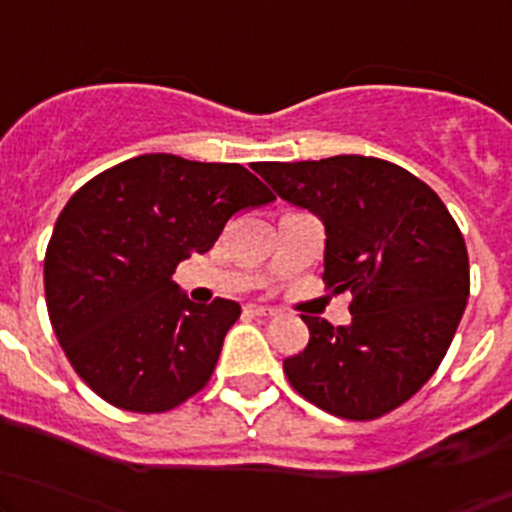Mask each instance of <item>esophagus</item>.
<instances>
[{
  "label": "esophagus",
  "instance_id": "1",
  "mask_svg": "<svg viewBox=\"0 0 512 512\" xmlns=\"http://www.w3.org/2000/svg\"><path fill=\"white\" fill-rule=\"evenodd\" d=\"M247 312L255 314V317H275L277 309L265 307V304H247Z\"/></svg>",
  "mask_w": 512,
  "mask_h": 512
}]
</instances>
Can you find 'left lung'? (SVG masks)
<instances>
[{
    "instance_id": "8db88e82",
    "label": "left lung",
    "mask_w": 512,
    "mask_h": 512,
    "mask_svg": "<svg viewBox=\"0 0 512 512\" xmlns=\"http://www.w3.org/2000/svg\"><path fill=\"white\" fill-rule=\"evenodd\" d=\"M277 195L324 225V282L352 292V322L302 319L309 344L285 359L289 384L327 414L379 418L426 384L468 302L456 220L409 170L381 158L265 163Z\"/></svg>"
}]
</instances>
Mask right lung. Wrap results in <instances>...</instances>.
Segmentation results:
<instances>
[{"label": "right lung", "mask_w": 512, "mask_h": 512, "mask_svg": "<svg viewBox=\"0 0 512 512\" xmlns=\"http://www.w3.org/2000/svg\"><path fill=\"white\" fill-rule=\"evenodd\" d=\"M272 200L240 163L170 153L123 160L71 195L46 247V309L103 401L160 414L208 384L240 304L190 302L173 272L208 252L237 210Z\"/></svg>", "instance_id": "right-lung-1"}]
</instances>
